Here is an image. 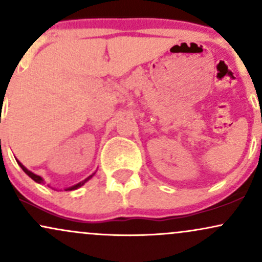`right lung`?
Listing matches in <instances>:
<instances>
[{"label": "right lung", "instance_id": "add662e5", "mask_svg": "<svg viewBox=\"0 0 262 262\" xmlns=\"http://www.w3.org/2000/svg\"><path fill=\"white\" fill-rule=\"evenodd\" d=\"M17 162H18V165H19V166H20V167H22V170H23V171H25V172L27 173V175H28L29 177H31V179H32V180H34V181H35V182H38V183L43 182V179H41V177H40V176L35 175V173H33V172H31V171H29V170H27V169H26V167H25V166H23V165H22V164H20V162H19V161H17ZM93 175H95V173H92V175H91V176H89V177H87V179H86V180H83V181H82V182L77 183V185H75V186H73V187H70V188H68V189H69V191H73V189H76V188H79V187H80V186H82V185H83V183H85L86 181H89V180H90V179H91V177H92Z\"/></svg>", "mask_w": 262, "mask_h": 262}]
</instances>
